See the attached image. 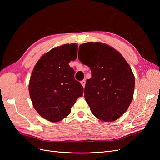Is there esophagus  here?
Here are the masks:
<instances>
[{
	"label": "esophagus",
	"instance_id": "esophagus-1",
	"mask_svg": "<svg viewBox=\"0 0 160 160\" xmlns=\"http://www.w3.org/2000/svg\"><path fill=\"white\" fill-rule=\"evenodd\" d=\"M80 83H81V84H82V87H84V86H85V83H86V81H85V80H82V81H81V82H80Z\"/></svg>",
	"mask_w": 160,
	"mask_h": 160
}]
</instances>
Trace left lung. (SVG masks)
Instances as JSON below:
<instances>
[{"instance_id": "1", "label": "left lung", "mask_w": 160, "mask_h": 160, "mask_svg": "<svg viewBox=\"0 0 160 160\" xmlns=\"http://www.w3.org/2000/svg\"><path fill=\"white\" fill-rule=\"evenodd\" d=\"M78 58L91 71L84 98L92 113L104 122L118 120L133 98L135 77L131 67L120 52L101 42L80 45Z\"/></svg>"}]
</instances>
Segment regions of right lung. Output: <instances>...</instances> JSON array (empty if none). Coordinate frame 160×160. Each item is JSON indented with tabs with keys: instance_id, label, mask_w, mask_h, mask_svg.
<instances>
[{
	"instance_id": "1",
	"label": "right lung",
	"mask_w": 160,
	"mask_h": 160,
	"mask_svg": "<svg viewBox=\"0 0 160 160\" xmlns=\"http://www.w3.org/2000/svg\"><path fill=\"white\" fill-rule=\"evenodd\" d=\"M77 44L51 49L37 62L29 84L33 106L40 116L59 122L70 113L71 107L82 96L83 87L74 78L69 63L77 58Z\"/></svg>"
}]
</instances>
